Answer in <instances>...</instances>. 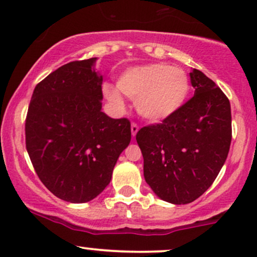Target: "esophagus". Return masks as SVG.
<instances>
[{
	"mask_svg": "<svg viewBox=\"0 0 257 257\" xmlns=\"http://www.w3.org/2000/svg\"><path fill=\"white\" fill-rule=\"evenodd\" d=\"M131 128H132V135H133V137H135V135H137L138 131H139V125L135 122H133Z\"/></svg>",
	"mask_w": 257,
	"mask_h": 257,
	"instance_id": "obj_1",
	"label": "esophagus"
}]
</instances>
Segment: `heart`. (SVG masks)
<instances>
[{"label": "heart", "mask_w": 257, "mask_h": 257, "mask_svg": "<svg viewBox=\"0 0 257 257\" xmlns=\"http://www.w3.org/2000/svg\"><path fill=\"white\" fill-rule=\"evenodd\" d=\"M117 89L126 98L135 100L137 110L144 118L159 122L181 108L190 93V79L180 67L166 64H149L131 67L117 79ZM110 84L102 87L104 95L117 107L123 99Z\"/></svg>", "instance_id": "1"}]
</instances>
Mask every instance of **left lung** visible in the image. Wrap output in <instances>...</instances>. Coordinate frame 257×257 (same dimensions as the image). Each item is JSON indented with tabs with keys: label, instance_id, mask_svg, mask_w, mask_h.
<instances>
[{
	"label": "left lung",
	"instance_id": "left-lung-1",
	"mask_svg": "<svg viewBox=\"0 0 257 257\" xmlns=\"http://www.w3.org/2000/svg\"><path fill=\"white\" fill-rule=\"evenodd\" d=\"M194 95L173 116L143 126L137 141L144 176L159 198L193 202L210 187L228 155L232 139L229 100L199 70L190 73Z\"/></svg>",
	"mask_w": 257,
	"mask_h": 257
}]
</instances>
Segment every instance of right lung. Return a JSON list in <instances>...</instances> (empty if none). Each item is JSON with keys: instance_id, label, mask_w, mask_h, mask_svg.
I'll return each mask as SVG.
<instances>
[{"instance_id": "add662e5", "label": "right lung", "mask_w": 257, "mask_h": 257, "mask_svg": "<svg viewBox=\"0 0 257 257\" xmlns=\"http://www.w3.org/2000/svg\"><path fill=\"white\" fill-rule=\"evenodd\" d=\"M96 59L65 64L35 88L25 119V143L35 172L58 198L85 203L110 184L132 139L128 118L101 111L102 76Z\"/></svg>"}]
</instances>
